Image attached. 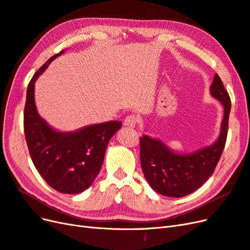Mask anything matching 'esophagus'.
<instances>
[{"label":"esophagus","mask_w":250,"mask_h":250,"mask_svg":"<svg viewBox=\"0 0 250 250\" xmlns=\"http://www.w3.org/2000/svg\"><path fill=\"white\" fill-rule=\"evenodd\" d=\"M138 121H139V118L137 116H134V115L127 116L124 120V125L127 127L133 128V127H135V125H137Z\"/></svg>","instance_id":"esophagus-1"}]
</instances>
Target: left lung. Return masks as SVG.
<instances>
[{"label":"left lung","mask_w":250,"mask_h":250,"mask_svg":"<svg viewBox=\"0 0 250 250\" xmlns=\"http://www.w3.org/2000/svg\"><path fill=\"white\" fill-rule=\"evenodd\" d=\"M209 93L221 102L224 109L220 133L211 145L191 153H180L158 139L146 134L140 139L144 176L156 193L168 197H184L199 188L214 173L228 137L231 102L218 74L215 75Z\"/></svg>","instance_id":"8db88e82"}]
</instances>
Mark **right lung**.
I'll return each instance as SVG.
<instances>
[{
    "label": "right lung",
    "instance_id": "right-lung-1",
    "mask_svg": "<svg viewBox=\"0 0 250 250\" xmlns=\"http://www.w3.org/2000/svg\"><path fill=\"white\" fill-rule=\"evenodd\" d=\"M62 53L52 56L29 82L24 130L30 156L46 183L60 193L79 194L97 177L108 142L122 123L109 121L63 132L54 129L39 115L34 100L35 81Z\"/></svg>",
    "mask_w": 250,
    "mask_h": 250
}]
</instances>
